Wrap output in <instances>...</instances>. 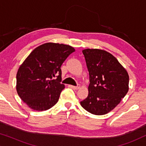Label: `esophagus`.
I'll return each instance as SVG.
<instances>
[{"label":"esophagus","mask_w":146,"mask_h":146,"mask_svg":"<svg viewBox=\"0 0 146 146\" xmlns=\"http://www.w3.org/2000/svg\"><path fill=\"white\" fill-rule=\"evenodd\" d=\"M72 88L75 89V90H78V89L80 88V85L78 84V85L76 86H72Z\"/></svg>","instance_id":"esophagus-1"}]
</instances>
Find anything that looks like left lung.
Returning <instances> with one entry per match:
<instances>
[{"mask_svg": "<svg viewBox=\"0 0 146 146\" xmlns=\"http://www.w3.org/2000/svg\"><path fill=\"white\" fill-rule=\"evenodd\" d=\"M82 53L90 84L88 95L80 104L92 114H106L119 104L128 92V74L112 54L104 50L88 48Z\"/></svg>", "mask_w": 146, "mask_h": 146, "instance_id": "left-lung-1", "label": "left lung"}]
</instances>
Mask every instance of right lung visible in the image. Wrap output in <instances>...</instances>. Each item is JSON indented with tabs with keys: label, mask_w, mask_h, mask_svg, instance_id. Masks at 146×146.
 <instances>
[{
	"label": "right lung",
	"mask_w": 146,
	"mask_h": 146,
	"mask_svg": "<svg viewBox=\"0 0 146 146\" xmlns=\"http://www.w3.org/2000/svg\"><path fill=\"white\" fill-rule=\"evenodd\" d=\"M75 51L63 44L48 42L36 48L20 66L17 74V91L31 109L47 110L58 101L64 85L61 66ZM57 77L56 79L54 77Z\"/></svg>",
	"instance_id": "right-lung-1"
}]
</instances>
